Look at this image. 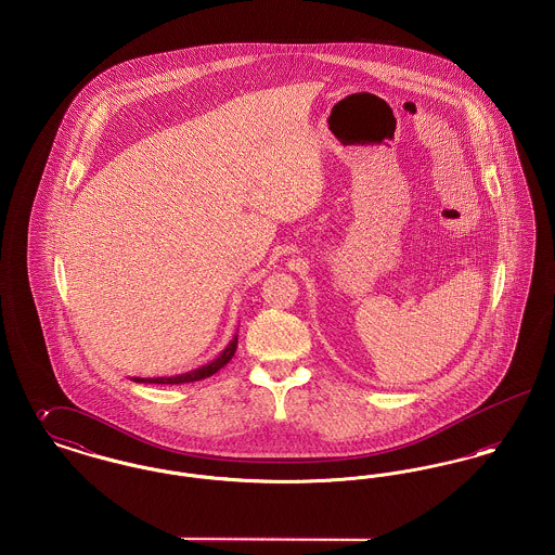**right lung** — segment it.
I'll return each mask as SVG.
<instances>
[{"label":"right lung","instance_id":"right-lung-1","mask_svg":"<svg viewBox=\"0 0 555 555\" xmlns=\"http://www.w3.org/2000/svg\"><path fill=\"white\" fill-rule=\"evenodd\" d=\"M235 351H237V333H235V337L231 339V344L227 345V347L220 351V356H218L216 360H211V362L199 366V369L191 370V372H185V374H177V376H156V378H139V376H134L132 380H134V383H158V385L195 383V380L208 378L211 374H216L218 370L224 369V366L233 360Z\"/></svg>","mask_w":555,"mask_h":555}]
</instances>
